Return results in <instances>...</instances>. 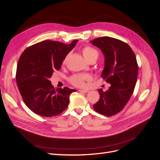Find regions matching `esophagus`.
<instances>
[{
    "instance_id": "esophagus-1",
    "label": "esophagus",
    "mask_w": 160,
    "mask_h": 160,
    "mask_svg": "<svg viewBox=\"0 0 160 160\" xmlns=\"http://www.w3.org/2000/svg\"><path fill=\"white\" fill-rule=\"evenodd\" d=\"M79 92H81V93H88V92H89V90H87V89H85V90H82V89H79Z\"/></svg>"
}]
</instances>
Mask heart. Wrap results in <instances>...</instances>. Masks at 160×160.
I'll use <instances>...</instances> for the list:
<instances>
[{"label": "heart", "instance_id": "obj_1", "mask_svg": "<svg viewBox=\"0 0 160 160\" xmlns=\"http://www.w3.org/2000/svg\"><path fill=\"white\" fill-rule=\"evenodd\" d=\"M82 53L85 59L89 61L91 59L98 57V52L93 47L90 46H85L82 49ZM67 61V57L65 58L62 63L65 64ZM90 79V76L86 74H75L71 76L69 79V83L72 85L78 88H83L85 85V81Z\"/></svg>", "mask_w": 160, "mask_h": 160}]
</instances>
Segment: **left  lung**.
<instances>
[{"mask_svg":"<svg viewBox=\"0 0 160 160\" xmlns=\"http://www.w3.org/2000/svg\"><path fill=\"white\" fill-rule=\"evenodd\" d=\"M91 42L103 53L105 67L101 76L111 84L106 91L99 89L100 98L93 109L109 117L120 112L133 94L138 65L134 52L126 42L109 37L96 38Z\"/></svg>","mask_w":160,"mask_h":160,"instance_id":"8db88e82","label":"left lung"}]
</instances>
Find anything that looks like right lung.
I'll return each mask as SVG.
<instances>
[{
    "mask_svg": "<svg viewBox=\"0 0 160 160\" xmlns=\"http://www.w3.org/2000/svg\"><path fill=\"white\" fill-rule=\"evenodd\" d=\"M77 41L69 45L43 41L27 47L21 54L17 67V84L23 101L32 112L51 118L68 107L69 96L76 90L67 87L55 88L49 79L53 72L61 69Z\"/></svg>",
    "mask_w": 160,
    "mask_h": 160,
    "instance_id": "1",
    "label": "right lung"
}]
</instances>
